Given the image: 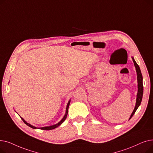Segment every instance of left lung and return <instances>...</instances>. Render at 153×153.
Instances as JSON below:
<instances>
[{"label": "left lung", "mask_w": 153, "mask_h": 153, "mask_svg": "<svg viewBox=\"0 0 153 153\" xmlns=\"http://www.w3.org/2000/svg\"><path fill=\"white\" fill-rule=\"evenodd\" d=\"M132 59L133 61L134 62V67L136 68V74H137V81H138V93H137V95H136V104H135V107L134 108L132 112V114L129 118V120H130V118L133 117V115L134 114L135 111H136V110L138 109V108L139 107V106L140 105L141 100H142V98H143V76H142V74L140 70V68L139 67V66L136 63V62L135 61L134 58L132 56Z\"/></svg>", "instance_id": "8db88e82"}]
</instances>
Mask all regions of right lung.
<instances>
[{"label":"right lung","instance_id":"obj_1","mask_svg":"<svg viewBox=\"0 0 153 153\" xmlns=\"http://www.w3.org/2000/svg\"><path fill=\"white\" fill-rule=\"evenodd\" d=\"M70 102H71V99L69 100L68 104H67V106H66V113H65V115H64V116L63 117V118L61 120V121L59 122H58V123H56L55 125H51V126H44V127H41V128H38V127H36V126H34L33 125H31V124L27 123L25 120H24L23 118L21 117L22 120H23V122L25 123L27 125H28V126L31 127V128H33V129H41V130H53V129H54V128L58 127L59 125H61L64 122V120H65L67 118V115H68V109H69V104H70Z\"/></svg>","mask_w":153,"mask_h":153}]
</instances>
